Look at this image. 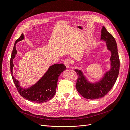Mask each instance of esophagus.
I'll return each mask as SVG.
<instances>
[{"instance_id":"1","label":"esophagus","mask_w":130,"mask_h":130,"mask_svg":"<svg viewBox=\"0 0 130 130\" xmlns=\"http://www.w3.org/2000/svg\"><path fill=\"white\" fill-rule=\"evenodd\" d=\"M71 63H72L71 60H70V59H68V58L66 59L64 61V63L65 66H66V67L67 68H68L69 67L70 64H71Z\"/></svg>"}]
</instances>
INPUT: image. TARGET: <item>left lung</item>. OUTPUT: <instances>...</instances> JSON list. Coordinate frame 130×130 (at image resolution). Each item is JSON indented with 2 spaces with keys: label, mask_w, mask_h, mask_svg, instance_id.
Wrapping results in <instances>:
<instances>
[{
  "label": "left lung",
  "mask_w": 130,
  "mask_h": 130,
  "mask_svg": "<svg viewBox=\"0 0 130 130\" xmlns=\"http://www.w3.org/2000/svg\"><path fill=\"white\" fill-rule=\"evenodd\" d=\"M100 40L106 42L107 49L111 52V69L105 74L104 77L99 82L94 84L87 80L81 70H75L77 75L76 84L77 90L84 98L90 100L105 96L115 84L119 72L120 61L117 43L115 38L104 26L101 30Z\"/></svg>",
  "instance_id": "1"
}]
</instances>
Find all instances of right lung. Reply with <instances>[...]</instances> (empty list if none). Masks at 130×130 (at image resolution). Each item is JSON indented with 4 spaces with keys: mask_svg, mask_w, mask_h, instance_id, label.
Here are the masks:
<instances>
[{
    "mask_svg": "<svg viewBox=\"0 0 130 130\" xmlns=\"http://www.w3.org/2000/svg\"><path fill=\"white\" fill-rule=\"evenodd\" d=\"M24 38L23 34L14 43L10 59V70L12 78L19 94L24 99L36 103H45L50 100L55 95L57 87V81L61 73L66 69L63 63L55 64L49 68L48 71L36 84L27 89H23L19 85V81L13 76V60L17 54L15 44Z\"/></svg>",
    "mask_w": 130,
    "mask_h": 130,
    "instance_id": "1",
    "label": "right lung"
}]
</instances>
